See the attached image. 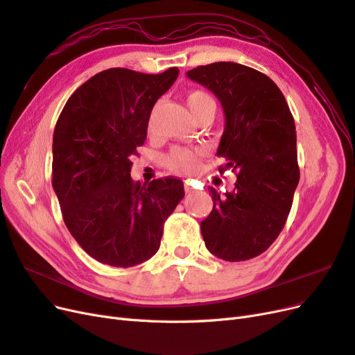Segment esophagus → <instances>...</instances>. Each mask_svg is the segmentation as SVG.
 Returning <instances> with one entry per match:
<instances>
[{
    "instance_id": "esophagus-1",
    "label": "esophagus",
    "mask_w": 355,
    "mask_h": 355,
    "mask_svg": "<svg viewBox=\"0 0 355 355\" xmlns=\"http://www.w3.org/2000/svg\"><path fill=\"white\" fill-rule=\"evenodd\" d=\"M185 192H187V194H192V192H194V188L191 187V184H189L188 180L185 182Z\"/></svg>"
}]
</instances>
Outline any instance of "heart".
I'll use <instances>...</instances> for the list:
<instances>
[{
  "label": "heart",
  "mask_w": 355,
  "mask_h": 355,
  "mask_svg": "<svg viewBox=\"0 0 355 355\" xmlns=\"http://www.w3.org/2000/svg\"><path fill=\"white\" fill-rule=\"evenodd\" d=\"M188 108L192 115L197 116L206 111L216 110L211 96L204 90H192L187 96ZM151 127V124H149ZM201 164V153L194 148L175 146L164 157V166L178 175H191L200 168Z\"/></svg>",
  "instance_id": "heart-1"
}]
</instances>
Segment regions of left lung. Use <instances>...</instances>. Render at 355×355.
<instances>
[{
	"label": "left lung",
	"instance_id": "8db88e82",
	"mask_svg": "<svg viewBox=\"0 0 355 355\" xmlns=\"http://www.w3.org/2000/svg\"><path fill=\"white\" fill-rule=\"evenodd\" d=\"M223 106L219 171L232 170V192L210 188L213 210L201 222L209 252L228 262L262 254L283 231L299 184L296 127L282 90L268 75L234 62L187 72Z\"/></svg>",
	"mask_w": 355,
	"mask_h": 355
}]
</instances>
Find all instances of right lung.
Segmentation results:
<instances>
[{"mask_svg": "<svg viewBox=\"0 0 355 355\" xmlns=\"http://www.w3.org/2000/svg\"><path fill=\"white\" fill-rule=\"evenodd\" d=\"M179 69L144 73L111 68L72 93L53 133V173L67 228L101 263L128 268L157 253L164 222L185 197L167 176L133 182L132 155L146 139L155 102Z\"/></svg>", "mask_w": 355, "mask_h": 355, "instance_id": "add662e5", "label": "right lung"}]
</instances>
